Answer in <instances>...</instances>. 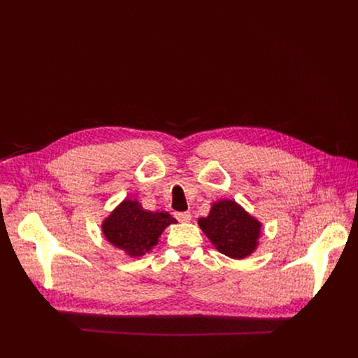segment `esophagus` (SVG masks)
<instances>
[{
  "label": "esophagus",
  "instance_id": "1",
  "mask_svg": "<svg viewBox=\"0 0 358 358\" xmlns=\"http://www.w3.org/2000/svg\"><path fill=\"white\" fill-rule=\"evenodd\" d=\"M174 215H176V218H177L180 222H189V221H191V214H189L188 211L176 213Z\"/></svg>",
  "mask_w": 358,
  "mask_h": 358
}]
</instances>
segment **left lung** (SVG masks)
I'll list each match as a JSON object with an SVG mask.
<instances>
[{"instance_id": "obj_1", "label": "left lung", "mask_w": 358, "mask_h": 358, "mask_svg": "<svg viewBox=\"0 0 358 358\" xmlns=\"http://www.w3.org/2000/svg\"><path fill=\"white\" fill-rule=\"evenodd\" d=\"M198 225L221 253L234 259H243L257 249L262 227L231 199L215 202L210 215L199 218Z\"/></svg>"}]
</instances>
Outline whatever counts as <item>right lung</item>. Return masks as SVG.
<instances>
[{"instance_id": "1", "label": "right lung", "mask_w": 358, "mask_h": 358, "mask_svg": "<svg viewBox=\"0 0 358 358\" xmlns=\"http://www.w3.org/2000/svg\"><path fill=\"white\" fill-rule=\"evenodd\" d=\"M177 221L164 211H145L136 199H124L103 221L106 239L129 257H141L157 245L166 227Z\"/></svg>"}]
</instances>
